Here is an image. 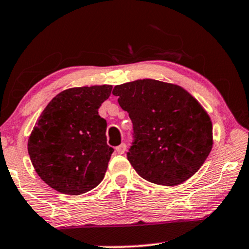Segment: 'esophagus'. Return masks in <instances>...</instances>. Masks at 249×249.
Masks as SVG:
<instances>
[{
  "label": "esophagus",
  "instance_id": "esophagus-1",
  "mask_svg": "<svg viewBox=\"0 0 249 249\" xmlns=\"http://www.w3.org/2000/svg\"><path fill=\"white\" fill-rule=\"evenodd\" d=\"M125 150H126V144L125 143H122V144H119L118 147H116V152H117L118 154H124Z\"/></svg>",
  "mask_w": 249,
  "mask_h": 249
}]
</instances>
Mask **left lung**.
I'll return each instance as SVG.
<instances>
[{"instance_id":"left-lung-1","label":"left lung","mask_w":249,"mask_h":249,"mask_svg":"<svg viewBox=\"0 0 249 249\" xmlns=\"http://www.w3.org/2000/svg\"><path fill=\"white\" fill-rule=\"evenodd\" d=\"M112 94L133 124L126 155L140 177L175 186L202 166L213 147V124L184 88L143 79L117 85Z\"/></svg>"}]
</instances>
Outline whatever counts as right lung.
Segmentation results:
<instances>
[{
  "mask_svg": "<svg viewBox=\"0 0 249 249\" xmlns=\"http://www.w3.org/2000/svg\"><path fill=\"white\" fill-rule=\"evenodd\" d=\"M112 86L75 87L48 103L27 143L36 174L68 195L93 190L105 177L114 148L107 144V122L99 108Z\"/></svg>",
  "mask_w": 249,
  "mask_h": 249,
  "instance_id": "right-lung-1",
  "label": "right lung"
}]
</instances>
